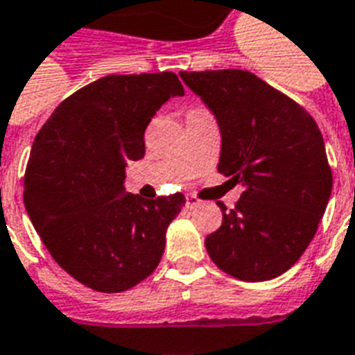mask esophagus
Listing matches in <instances>:
<instances>
[{"mask_svg":"<svg viewBox=\"0 0 355 355\" xmlns=\"http://www.w3.org/2000/svg\"><path fill=\"white\" fill-rule=\"evenodd\" d=\"M198 205H201V201H199L196 196H188V198H186V207H188V209H196Z\"/></svg>","mask_w":355,"mask_h":355,"instance_id":"esophagus-1","label":"esophagus"}]
</instances>
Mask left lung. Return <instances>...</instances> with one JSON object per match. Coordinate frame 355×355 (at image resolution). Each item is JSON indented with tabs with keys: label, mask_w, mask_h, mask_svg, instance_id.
<instances>
[{
	"label": "left lung",
	"mask_w": 355,
	"mask_h": 355,
	"mask_svg": "<svg viewBox=\"0 0 355 355\" xmlns=\"http://www.w3.org/2000/svg\"><path fill=\"white\" fill-rule=\"evenodd\" d=\"M216 116L218 171L243 186L235 209L222 201V225L205 239L224 272L244 282L280 277L314 239L333 188L314 118L250 71H180Z\"/></svg>",
	"instance_id": "1"
}]
</instances>
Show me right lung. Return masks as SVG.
<instances>
[{"label":"right lung","instance_id":"right-lung-1","mask_svg":"<svg viewBox=\"0 0 355 355\" xmlns=\"http://www.w3.org/2000/svg\"><path fill=\"white\" fill-rule=\"evenodd\" d=\"M184 88L171 71L109 75L65 101L35 137L24 205L39 237L80 284L118 293L150 277L167 225L186 199H143L124 188L125 165L144 156V130Z\"/></svg>","mask_w":355,"mask_h":355}]
</instances>
